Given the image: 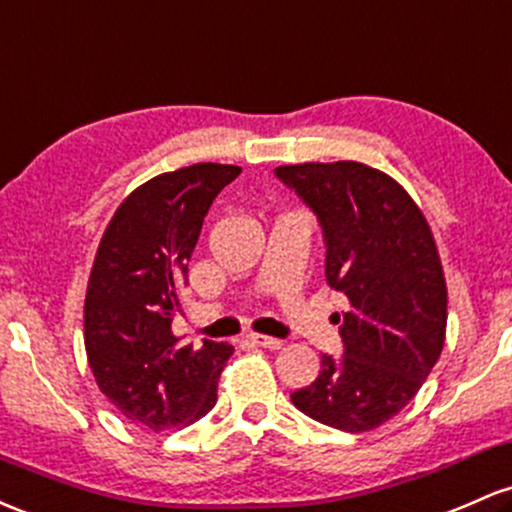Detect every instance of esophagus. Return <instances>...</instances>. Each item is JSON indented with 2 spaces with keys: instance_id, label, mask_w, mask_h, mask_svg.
Returning a JSON list of instances; mask_svg holds the SVG:
<instances>
[{
  "instance_id": "1",
  "label": "esophagus",
  "mask_w": 512,
  "mask_h": 512,
  "mask_svg": "<svg viewBox=\"0 0 512 512\" xmlns=\"http://www.w3.org/2000/svg\"><path fill=\"white\" fill-rule=\"evenodd\" d=\"M250 342L257 347H267V350H279L282 347V340L269 338V335H250Z\"/></svg>"
}]
</instances>
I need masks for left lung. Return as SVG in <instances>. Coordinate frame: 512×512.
<instances>
[{
  "label": "left lung",
  "mask_w": 512,
  "mask_h": 512,
  "mask_svg": "<svg viewBox=\"0 0 512 512\" xmlns=\"http://www.w3.org/2000/svg\"><path fill=\"white\" fill-rule=\"evenodd\" d=\"M274 174L316 213L325 279L350 301L338 316L342 357L323 355L316 381L291 401L328 428H379L420 391L445 345L447 284L428 221L401 184L362 162Z\"/></svg>",
  "instance_id": "8db88e82"
}]
</instances>
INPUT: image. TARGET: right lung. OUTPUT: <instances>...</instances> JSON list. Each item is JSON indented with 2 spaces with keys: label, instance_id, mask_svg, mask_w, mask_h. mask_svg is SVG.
Listing matches in <instances>:
<instances>
[{
  "label": "right lung",
  "instance_id": "add662e5",
  "mask_svg": "<svg viewBox=\"0 0 512 512\" xmlns=\"http://www.w3.org/2000/svg\"><path fill=\"white\" fill-rule=\"evenodd\" d=\"M238 174L216 162L157 174L104 230L84 299V347L101 393L140 428H187L216 406L233 347H182L172 320L204 216Z\"/></svg>",
  "mask_w": 512,
  "mask_h": 512
}]
</instances>
